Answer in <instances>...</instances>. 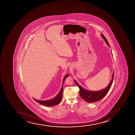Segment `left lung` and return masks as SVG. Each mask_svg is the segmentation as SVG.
<instances>
[{"instance_id":"8db88e82","label":"left lung","mask_w":135,"mask_h":135,"mask_svg":"<svg viewBox=\"0 0 135 135\" xmlns=\"http://www.w3.org/2000/svg\"><path fill=\"white\" fill-rule=\"evenodd\" d=\"M101 35L102 38L104 40L107 45L109 47H110L106 38L103 34H101ZM114 72H113V73L112 79L110 82L109 85L105 89L100 91H88L84 89L80 86V85H79L78 83H77L76 81H75V84L79 87V88L80 96L85 101L88 103H93L98 102L102 99L103 98L105 97V96L106 95L107 92H108L110 88L111 87V85L113 81V77H114Z\"/></svg>"}]
</instances>
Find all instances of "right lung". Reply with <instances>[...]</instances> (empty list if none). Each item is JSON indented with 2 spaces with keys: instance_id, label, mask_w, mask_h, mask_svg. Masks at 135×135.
<instances>
[{
  "instance_id": "add662e5",
  "label": "right lung",
  "mask_w": 135,
  "mask_h": 135,
  "mask_svg": "<svg viewBox=\"0 0 135 135\" xmlns=\"http://www.w3.org/2000/svg\"><path fill=\"white\" fill-rule=\"evenodd\" d=\"M68 74L66 75V76H65L64 78L63 79V82H62V86L61 87V89L60 90V92L58 93V94L56 96L55 98L54 99L50 100H36V99L33 98L36 102L39 103V104H41L42 105H44L45 106L51 107L53 106L54 105H57L58 104L60 103V102H61L62 100V91H63V84L64 81H65V79L68 77Z\"/></svg>"
}]
</instances>
